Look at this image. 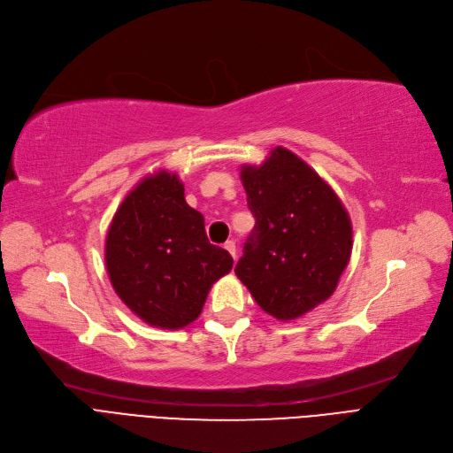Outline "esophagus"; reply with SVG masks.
Returning a JSON list of instances; mask_svg holds the SVG:
<instances>
[{
    "mask_svg": "<svg viewBox=\"0 0 453 453\" xmlns=\"http://www.w3.org/2000/svg\"><path fill=\"white\" fill-rule=\"evenodd\" d=\"M224 248L229 251V255H231L233 259H237V246H234L233 241H227V242L224 244Z\"/></svg>",
    "mask_w": 453,
    "mask_h": 453,
    "instance_id": "esophagus-1",
    "label": "esophagus"
}]
</instances>
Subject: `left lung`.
Returning <instances> with one entry per match:
<instances>
[{
    "mask_svg": "<svg viewBox=\"0 0 453 453\" xmlns=\"http://www.w3.org/2000/svg\"><path fill=\"white\" fill-rule=\"evenodd\" d=\"M241 180L255 227L234 266L257 305L294 320L326 302L351 255V222L320 175L290 150L275 148Z\"/></svg>",
    "mask_w": 453,
    "mask_h": 453,
    "instance_id": "8db88e82",
    "label": "left lung"
}]
</instances>
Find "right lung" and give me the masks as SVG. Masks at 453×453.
Here are the masks:
<instances>
[{"mask_svg":"<svg viewBox=\"0 0 453 453\" xmlns=\"http://www.w3.org/2000/svg\"><path fill=\"white\" fill-rule=\"evenodd\" d=\"M109 280L146 324L181 329L200 317L231 255L212 246L203 216L185 202L178 173L148 175L118 207L105 239Z\"/></svg>","mask_w":453,"mask_h":453,"instance_id":"1","label":"right lung"}]
</instances>
